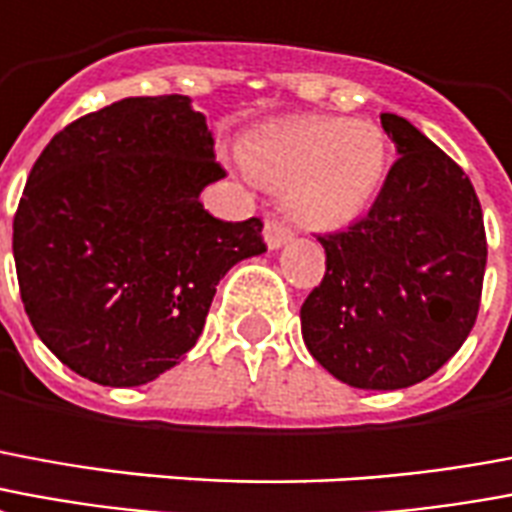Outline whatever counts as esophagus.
Wrapping results in <instances>:
<instances>
[{
	"instance_id": "34e87169",
	"label": "esophagus",
	"mask_w": 512,
	"mask_h": 512,
	"mask_svg": "<svg viewBox=\"0 0 512 512\" xmlns=\"http://www.w3.org/2000/svg\"><path fill=\"white\" fill-rule=\"evenodd\" d=\"M263 238H266L268 249H279L287 241H293V230L282 225V222H276V219H268L266 227H263Z\"/></svg>"
}]
</instances>
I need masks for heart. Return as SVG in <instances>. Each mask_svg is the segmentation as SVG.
<instances>
[{"label": "heart", "mask_w": 512, "mask_h": 512, "mask_svg": "<svg viewBox=\"0 0 512 512\" xmlns=\"http://www.w3.org/2000/svg\"><path fill=\"white\" fill-rule=\"evenodd\" d=\"M380 124L344 116H295L257 127L241 143L246 173L285 189L287 214L309 230L352 225L388 176Z\"/></svg>", "instance_id": "obj_1"}]
</instances>
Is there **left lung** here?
<instances>
[{
    "instance_id": "obj_1",
    "label": "left lung",
    "mask_w": 512,
    "mask_h": 512,
    "mask_svg": "<svg viewBox=\"0 0 512 512\" xmlns=\"http://www.w3.org/2000/svg\"><path fill=\"white\" fill-rule=\"evenodd\" d=\"M396 143L369 217L320 236L325 276L301 306L306 350L363 391H399L467 342L486 274V230L467 173L423 132L382 113Z\"/></svg>"
}]
</instances>
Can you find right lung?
Wrapping results in <instances>:
<instances>
[{"label": "right lung", "instance_id": "right-lung-1", "mask_svg": "<svg viewBox=\"0 0 512 512\" xmlns=\"http://www.w3.org/2000/svg\"><path fill=\"white\" fill-rule=\"evenodd\" d=\"M225 176L184 94L124 97L64 127L26 179L13 257L29 323L97 385L135 388L187 358L230 268L266 252L263 222H222Z\"/></svg>", "mask_w": 512, "mask_h": 512}]
</instances>
